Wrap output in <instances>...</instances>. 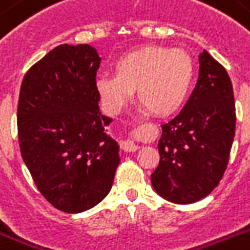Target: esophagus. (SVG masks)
Segmentation results:
<instances>
[{
    "mask_svg": "<svg viewBox=\"0 0 250 250\" xmlns=\"http://www.w3.org/2000/svg\"><path fill=\"white\" fill-rule=\"evenodd\" d=\"M121 148L123 149L125 152H136L137 149H139V146H137L132 140L127 139V140L121 141Z\"/></svg>",
    "mask_w": 250,
    "mask_h": 250,
    "instance_id": "1",
    "label": "esophagus"
}]
</instances>
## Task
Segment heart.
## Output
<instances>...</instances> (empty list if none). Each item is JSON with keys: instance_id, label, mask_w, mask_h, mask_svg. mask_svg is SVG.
<instances>
[{"instance_id": "heart-1", "label": "heart", "mask_w": 250, "mask_h": 250, "mask_svg": "<svg viewBox=\"0 0 250 250\" xmlns=\"http://www.w3.org/2000/svg\"><path fill=\"white\" fill-rule=\"evenodd\" d=\"M194 66L188 53L160 45H145L115 61L114 75H100L96 89L113 113L122 110L136 90L137 101L156 117L182 107L193 83Z\"/></svg>"}]
</instances>
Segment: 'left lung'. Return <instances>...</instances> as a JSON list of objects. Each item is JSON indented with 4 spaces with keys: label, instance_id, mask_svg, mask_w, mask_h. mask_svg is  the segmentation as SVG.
I'll list each match as a JSON object with an SVG mask.
<instances>
[{
    "label": "left lung",
    "instance_id": "1",
    "mask_svg": "<svg viewBox=\"0 0 250 250\" xmlns=\"http://www.w3.org/2000/svg\"><path fill=\"white\" fill-rule=\"evenodd\" d=\"M197 84L182 111L162 125L160 165L150 176L167 201L192 204L223 178L236 125L232 84L225 67L204 50Z\"/></svg>",
    "mask_w": 250,
    "mask_h": 250
}]
</instances>
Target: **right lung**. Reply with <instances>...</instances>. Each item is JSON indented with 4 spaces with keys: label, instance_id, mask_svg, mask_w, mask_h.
<instances>
[{
    "label": "right lung",
    "instance_id": "obj_1",
    "mask_svg": "<svg viewBox=\"0 0 250 250\" xmlns=\"http://www.w3.org/2000/svg\"><path fill=\"white\" fill-rule=\"evenodd\" d=\"M100 63L93 46L63 44L33 64L21 82V157L41 194L64 213L101 202L121 162L119 145L106 132L113 119L98 107Z\"/></svg>",
    "mask_w": 250,
    "mask_h": 250
}]
</instances>
